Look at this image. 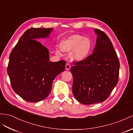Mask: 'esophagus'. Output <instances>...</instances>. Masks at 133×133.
<instances>
[{
	"mask_svg": "<svg viewBox=\"0 0 133 133\" xmlns=\"http://www.w3.org/2000/svg\"><path fill=\"white\" fill-rule=\"evenodd\" d=\"M65 68L68 70H70V65L69 64H68V63H66V65H65Z\"/></svg>",
	"mask_w": 133,
	"mask_h": 133,
	"instance_id": "obj_1",
	"label": "esophagus"
}]
</instances>
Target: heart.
<instances>
[{"label":"heart","mask_w":133,"mask_h":133,"mask_svg":"<svg viewBox=\"0 0 133 133\" xmlns=\"http://www.w3.org/2000/svg\"><path fill=\"white\" fill-rule=\"evenodd\" d=\"M92 48V42L90 38L83 35L74 34L68 37L61 42L60 48L64 52H70L71 58L76 61H82L90 55ZM56 54L59 52L56 51Z\"/></svg>","instance_id":"obj_1"}]
</instances>
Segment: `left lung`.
<instances>
[{
	"mask_svg": "<svg viewBox=\"0 0 133 133\" xmlns=\"http://www.w3.org/2000/svg\"><path fill=\"white\" fill-rule=\"evenodd\" d=\"M94 31L97 38L92 54L70 68L74 96L87 105L104 102L118 81L119 63L112 43L103 31Z\"/></svg>",
	"mask_w": 133,
	"mask_h": 133,
	"instance_id": "left-lung-1",
	"label": "left lung"
}]
</instances>
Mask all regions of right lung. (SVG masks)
I'll return each instance as SVG.
<instances>
[{
  "instance_id": "right-lung-1",
  "label": "right lung",
  "mask_w": 133,
  "mask_h": 133,
  "mask_svg": "<svg viewBox=\"0 0 133 133\" xmlns=\"http://www.w3.org/2000/svg\"><path fill=\"white\" fill-rule=\"evenodd\" d=\"M54 28H31L21 37L9 55L7 73L14 91L29 102L46 98L53 81L66 61H50L49 51L37 41L49 37Z\"/></svg>"
}]
</instances>
